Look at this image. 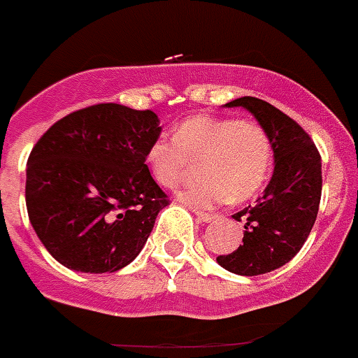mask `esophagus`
Returning <instances> with one entry per match:
<instances>
[{"mask_svg": "<svg viewBox=\"0 0 358 358\" xmlns=\"http://www.w3.org/2000/svg\"><path fill=\"white\" fill-rule=\"evenodd\" d=\"M195 215H197V218L201 220V222H211V220H217V215L213 213H204V211L195 210Z\"/></svg>", "mask_w": 358, "mask_h": 358, "instance_id": "obj_1", "label": "esophagus"}]
</instances>
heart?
I'll use <instances>...</instances> for the list:
<instances>
[{"label":"heart","mask_w":358,"mask_h":358,"mask_svg":"<svg viewBox=\"0 0 358 358\" xmlns=\"http://www.w3.org/2000/svg\"><path fill=\"white\" fill-rule=\"evenodd\" d=\"M273 140L258 122L233 116H192L179 123L173 140L150 143L145 161L154 181L176 189L197 164L199 179L181 194L197 208L243 202L258 194L273 166Z\"/></svg>","instance_id":"1"}]
</instances>
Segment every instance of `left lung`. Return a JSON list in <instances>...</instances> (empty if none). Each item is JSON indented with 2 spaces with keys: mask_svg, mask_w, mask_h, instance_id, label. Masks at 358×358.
I'll return each mask as SVG.
<instances>
[{
  "mask_svg": "<svg viewBox=\"0 0 358 358\" xmlns=\"http://www.w3.org/2000/svg\"><path fill=\"white\" fill-rule=\"evenodd\" d=\"M226 107H245L273 140L276 164L264 197L233 215L245 222L243 243L217 256L229 273L258 276L292 260L308 238L321 202V156L305 129L265 100L242 96Z\"/></svg>",
  "mask_w": 358,
  "mask_h": 358,
  "instance_id": "8db88e82",
  "label": "left lung"
}]
</instances>
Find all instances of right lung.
<instances>
[{"label":"right lung","instance_id":"add662e5","mask_svg":"<svg viewBox=\"0 0 358 358\" xmlns=\"http://www.w3.org/2000/svg\"><path fill=\"white\" fill-rule=\"evenodd\" d=\"M156 113L84 107L53 123L27 163V210L50 255L80 273H115L140 255L170 201L145 163Z\"/></svg>","mask_w":358,"mask_h":358}]
</instances>
